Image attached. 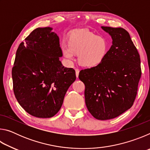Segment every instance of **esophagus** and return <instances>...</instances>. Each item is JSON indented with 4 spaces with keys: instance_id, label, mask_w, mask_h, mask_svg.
<instances>
[{
    "instance_id": "obj_1",
    "label": "esophagus",
    "mask_w": 150,
    "mask_h": 150,
    "mask_svg": "<svg viewBox=\"0 0 150 150\" xmlns=\"http://www.w3.org/2000/svg\"><path fill=\"white\" fill-rule=\"evenodd\" d=\"M79 70L78 69H75V74H76V77H77V78L79 77Z\"/></svg>"
}]
</instances>
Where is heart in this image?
Instances as JSON below:
<instances>
[{
    "label": "heart",
    "instance_id": "b5f03b06",
    "mask_svg": "<svg viewBox=\"0 0 150 150\" xmlns=\"http://www.w3.org/2000/svg\"><path fill=\"white\" fill-rule=\"evenodd\" d=\"M110 42L104 35H98L87 30L73 32L68 41V47L63 45V56L69 62L78 54V62L83 67L92 69L99 66L107 55Z\"/></svg>",
    "mask_w": 150,
    "mask_h": 150
}]
</instances>
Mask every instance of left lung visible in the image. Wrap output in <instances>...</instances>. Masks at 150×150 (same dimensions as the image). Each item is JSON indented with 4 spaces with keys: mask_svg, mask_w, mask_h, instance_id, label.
<instances>
[{
    "mask_svg": "<svg viewBox=\"0 0 150 150\" xmlns=\"http://www.w3.org/2000/svg\"><path fill=\"white\" fill-rule=\"evenodd\" d=\"M110 35L112 45L101 64L81 70L85 86V104L98 120L117 117L130 109L135 100L141 77L140 58L129 33L122 28L101 26Z\"/></svg>",
    "mask_w": 150,
    "mask_h": 150,
    "instance_id": "left-lung-1",
    "label": "left lung"
}]
</instances>
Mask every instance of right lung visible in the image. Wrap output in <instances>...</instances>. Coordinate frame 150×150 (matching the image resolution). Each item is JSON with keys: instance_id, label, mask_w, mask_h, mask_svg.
I'll list each match as a JSON object with an SVG mask.
<instances>
[{"instance_id": "add662e5", "label": "right lung", "mask_w": 150, "mask_h": 150, "mask_svg": "<svg viewBox=\"0 0 150 150\" xmlns=\"http://www.w3.org/2000/svg\"><path fill=\"white\" fill-rule=\"evenodd\" d=\"M51 27L38 28L19 45L12 70L13 89L20 105L37 118L59 112L66 92L76 79L65 67L59 38Z\"/></svg>"}]
</instances>
